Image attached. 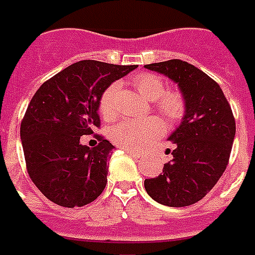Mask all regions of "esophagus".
Here are the masks:
<instances>
[{
    "label": "esophagus",
    "mask_w": 255,
    "mask_h": 255,
    "mask_svg": "<svg viewBox=\"0 0 255 255\" xmlns=\"http://www.w3.org/2000/svg\"><path fill=\"white\" fill-rule=\"evenodd\" d=\"M123 151H124V152H127L128 155L133 156V157H140V153H139V152L132 151V149H127V148H123Z\"/></svg>",
    "instance_id": "34e87169"
}]
</instances>
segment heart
I'll return each mask as SVG.
<instances>
[{
	"mask_svg": "<svg viewBox=\"0 0 255 255\" xmlns=\"http://www.w3.org/2000/svg\"><path fill=\"white\" fill-rule=\"evenodd\" d=\"M136 90L149 100H156V107L168 120L176 122L181 119L185 111V100L177 90L164 91L163 78L156 74H141L133 81ZM118 91V85H111L100 98V114L106 119L116 116L114 99ZM164 131L163 123L157 118L147 119H127L116 124L112 129V140L119 147L127 149H140L152 143Z\"/></svg>",
	"mask_w": 255,
	"mask_h": 255,
	"instance_id": "1",
	"label": "heart"
}]
</instances>
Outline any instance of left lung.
<instances>
[{"label": "left lung", "instance_id": "1", "mask_svg": "<svg viewBox=\"0 0 255 255\" xmlns=\"http://www.w3.org/2000/svg\"><path fill=\"white\" fill-rule=\"evenodd\" d=\"M144 67L173 81L185 100L181 123L168 137L176 144L173 159L157 177L145 178L144 188L161 205H192L225 172L236 136L233 112L221 87L188 62L170 59Z\"/></svg>", "mask_w": 255, "mask_h": 255}]
</instances>
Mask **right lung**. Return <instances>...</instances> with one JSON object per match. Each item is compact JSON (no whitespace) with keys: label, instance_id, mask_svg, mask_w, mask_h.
<instances>
[{"label":"right lung","instance_id":"right-lung-1","mask_svg":"<svg viewBox=\"0 0 255 255\" xmlns=\"http://www.w3.org/2000/svg\"><path fill=\"white\" fill-rule=\"evenodd\" d=\"M136 67L77 62L34 94L21 123L22 147L30 178L50 201L75 208L102 194L115 147L99 136L100 143L90 148L81 143V136L100 126L103 92Z\"/></svg>","mask_w":255,"mask_h":255}]
</instances>
